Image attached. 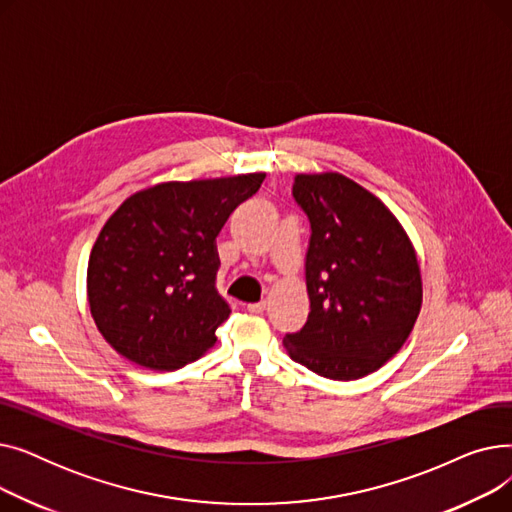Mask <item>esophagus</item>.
I'll list each match as a JSON object with an SVG mask.
<instances>
[{
    "instance_id": "34e87169",
    "label": "esophagus",
    "mask_w": 512,
    "mask_h": 512,
    "mask_svg": "<svg viewBox=\"0 0 512 512\" xmlns=\"http://www.w3.org/2000/svg\"><path fill=\"white\" fill-rule=\"evenodd\" d=\"M265 307H267V301H259V303H249V305H247V309H249L251 313H263Z\"/></svg>"
}]
</instances>
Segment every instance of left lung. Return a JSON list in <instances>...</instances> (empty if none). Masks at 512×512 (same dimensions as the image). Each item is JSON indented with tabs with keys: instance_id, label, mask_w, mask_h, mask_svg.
I'll list each match as a JSON object with an SVG mask.
<instances>
[{
	"instance_id": "1",
	"label": "left lung",
	"mask_w": 512,
	"mask_h": 512,
	"mask_svg": "<svg viewBox=\"0 0 512 512\" xmlns=\"http://www.w3.org/2000/svg\"><path fill=\"white\" fill-rule=\"evenodd\" d=\"M292 197L311 224V311L284 348L324 378H365L400 351L421 311L413 242L378 197L338 172L297 174Z\"/></svg>"
}]
</instances>
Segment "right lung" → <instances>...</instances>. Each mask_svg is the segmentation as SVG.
<instances>
[{
  "label": "right lung",
  "instance_id": "1",
  "mask_svg": "<svg viewBox=\"0 0 512 512\" xmlns=\"http://www.w3.org/2000/svg\"><path fill=\"white\" fill-rule=\"evenodd\" d=\"M263 172L159 182L130 195L91 249L87 299L101 336L153 371L197 361L230 307L215 290V236Z\"/></svg>",
  "mask_w": 512,
  "mask_h": 512
}]
</instances>
